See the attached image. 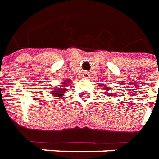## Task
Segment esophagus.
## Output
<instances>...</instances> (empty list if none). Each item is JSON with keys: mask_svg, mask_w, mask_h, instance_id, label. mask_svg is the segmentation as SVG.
<instances>
[{"mask_svg": "<svg viewBox=\"0 0 159 159\" xmlns=\"http://www.w3.org/2000/svg\"><path fill=\"white\" fill-rule=\"evenodd\" d=\"M82 76H83L84 79H88V78L90 77V73H89L88 71H85V72H84V73L82 74Z\"/></svg>", "mask_w": 159, "mask_h": 159, "instance_id": "1", "label": "esophagus"}]
</instances>
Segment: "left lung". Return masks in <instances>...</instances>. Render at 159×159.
Listing matches in <instances>:
<instances>
[{
    "label": "left lung",
    "instance_id": "1",
    "mask_svg": "<svg viewBox=\"0 0 159 159\" xmlns=\"http://www.w3.org/2000/svg\"><path fill=\"white\" fill-rule=\"evenodd\" d=\"M105 92H106V91H105ZM108 96H113V94H112V93H109V94H108Z\"/></svg>",
    "mask_w": 159,
    "mask_h": 159
}]
</instances>
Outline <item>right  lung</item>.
<instances>
[{"instance_id": "obj_1", "label": "right lung", "mask_w": 159, "mask_h": 159, "mask_svg": "<svg viewBox=\"0 0 159 159\" xmlns=\"http://www.w3.org/2000/svg\"><path fill=\"white\" fill-rule=\"evenodd\" d=\"M68 82H63L62 83V85H61V90H52L53 92L52 94L55 97H58V98H61V96L64 95V93H65V90H66V84H67Z\"/></svg>"}]
</instances>
